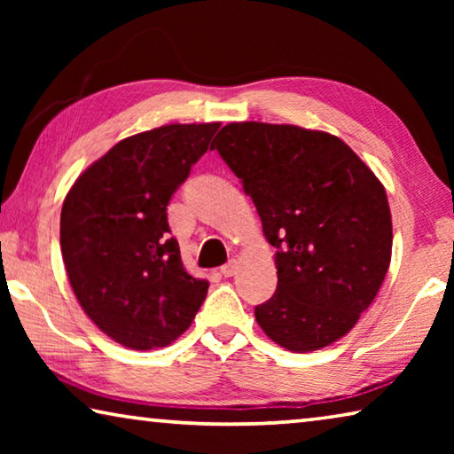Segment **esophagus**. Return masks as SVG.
I'll return each mask as SVG.
<instances>
[{
  "label": "esophagus",
  "instance_id": "1",
  "mask_svg": "<svg viewBox=\"0 0 454 454\" xmlns=\"http://www.w3.org/2000/svg\"><path fill=\"white\" fill-rule=\"evenodd\" d=\"M238 272V262L236 260H230L228 264H224L220 268V274L224 276V278H230V276H234Z\"/></svg>",
  "mask_w": 454,
  "mask_h": 454
}]
</instances>
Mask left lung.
Returning <instances> with one entry per match:
<instances>
[{"mask_svg": "<svg viewBox=\"0 0 454 454\" xmlns=\"http://www.w3.org/2000/svg\"><path fill=\"white\" fill-rule=\"evenodd\" d=\"M242 182L276 248L278 286L254 309L268 338L312 352L374 301L393 252L380 180L340 137L262 121L224 126L212 145Z\"/></svg>", "mask_w": 454, "mask_h": 454, "instance_id": "8db88e82", "label": "left lung"}]
</instances>
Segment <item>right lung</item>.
<instances>
[{
    "label": "right lung",
    "instance_id": "1",
    "mask_svg": "<svg viewBox=\"0 0 454 454\" xmlns=\"http://www.w3.org/2000/svg\"><path fill=\"white\" fill-rule=\"evenodd\" d=\"M218 128L170 124L129 136L64 200L59 244L74 294L121 347H168L204 302L210 284L184 270L166 210Z\"/></svg>",
    "mask_w": 454,
    "mask_h": 454
}]
</instances>
